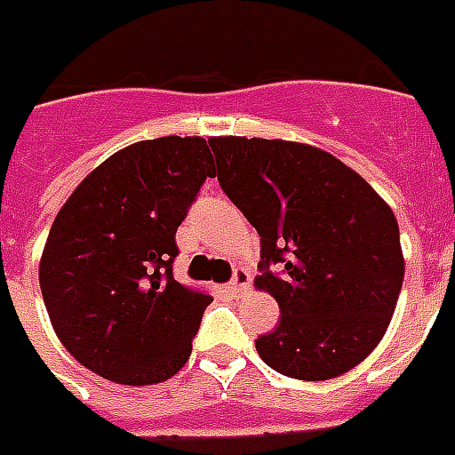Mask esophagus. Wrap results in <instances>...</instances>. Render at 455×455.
<instances>
[{"label":"esophagus","instance_id":"obj_1","mask_svg":"<svg viewBox=\"0 0 455 455\" xmlns=\"http://www.w3.org/2000/svg\"><path fill=\"white\" fill-rule=\"evenodd\" d=\"M249 280H251V275H249L247 268H235L232 280L228 283V290H230L232 295H240V292H244V288L249 285Z\"/></svg>","mask_w":455,"mask_h":455}]
</instances>
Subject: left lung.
<instances>
[{
  "instance_id": "8db88e82",
  "label": "left lung",
  "mask_w": 455,
  "mask_h": 455,
  "mask_svg": "<svg viewBox=\"0 0 455 455\" xmlns=\"http://www.w3.org/2000/svg\"><path fill=\"white\" fill-rule=\"evenodd\" d=\"M218 182L261 237L256 278L280 307L256 353L285 377L326 381L377 347L403 285L391 208L326 150L292 141L208 139Z\"/></svg>"
}]
</instances>
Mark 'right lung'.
I'll return each mask as SVG.
<instances>
[{"mask_svg":"<svg viewBox=\"0 0 455 455\" xmlns=\"http://www.w3.org/2000/svg\"><path fill=\"white\" fill-rule=\"evenodd\" d=\"M201 136H163L119 150L57 213L40 290L64 347L126 386L175 377L211 297L180 285L175 235L213 177Z\"/></svg>","mask_w":455,"mask_h":455,"instance_id":"right-lung-1","label":"right lung"}]
</instances>
